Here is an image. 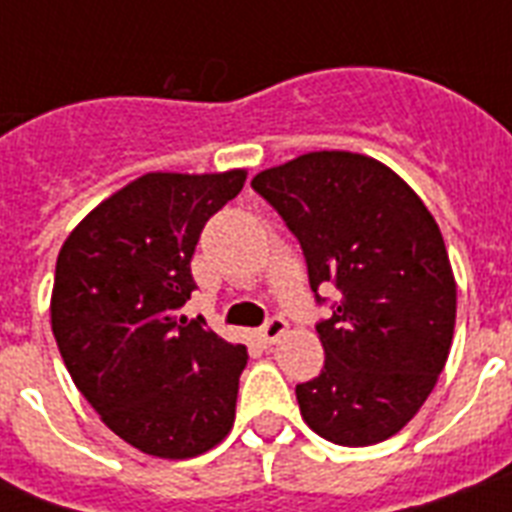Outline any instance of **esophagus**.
<instances>
[{
    "instance_id": "esophagus-1",
    "label": "esophagus",
    "mask_w": 512,
    "mask_h": 512,
    "mask_svg": "<svg viewBox=\"0 0 512 512\" xmlns=\"http://www.w3.org/2000/svg\"><path fill=\"white\" fill-rule=\"evenodd\" d=\"M287 327L289 324L281 319V316H271V319L265 321L263 327H260V342H263V345H273L279 337H284Z\"/></svg>"
}]
</instances>
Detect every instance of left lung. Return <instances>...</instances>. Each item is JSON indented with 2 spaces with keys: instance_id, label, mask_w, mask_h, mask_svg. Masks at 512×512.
Returning <instances> with one entry per match:
<instances>
[{
  "instance_id": "1",
  "label": "left lung",
  "mask_w": 512,
  "mask_h": 512,
  "mask_svg": "<svg viewBox=\"0 0 512 512\" xmlns=\"http://www.w3.org/2000/svg\"><path fill=\"white\" fill-rule=\"evenodd\" d=\"M300 241L327 361L295 388L308 428L340 446L396 436L420 412L446 364L457 284L444 236L422 199L385 164L313 151L252 180Z\"/></svg>"
}]
</instances>
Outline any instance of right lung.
Wrapping results in <instances>:
<instances>
[{
    "instance_id": "add662e5",
    "label": "right lung",
    "mask_w": 512,
    "mask_h": 512,
    "mask_svg": "<svg viewBox=\"0 0 512 512\" xmlns=\"http://www.w3.org/2000/svg\"><path fill=\"white\" fill-rule=\"evenodd\" d=\"M244 180L148 172L92 209L58 255L50 316L68 374L116 436L154 457L209 452L236 417L247 348L180 308L201 231Z\"/></svg>"
}]
</instances>
